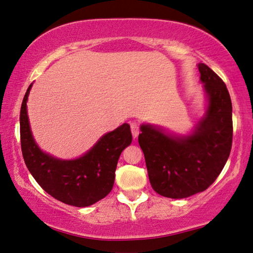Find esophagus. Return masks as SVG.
I'll return each instance as SVG.
<instances>
[{"label": "esophagus", "instance_id": "obj_1", "mask_svg": "<svg viewBox=\"0 0 253 253\" xmlns=\"http://www.w3.org/2000/svg\"><path fill=\"white\" fill-rule=\"evenodd\" d=\"M130 130H131V134H133L134 137H137V135L139 134V126L136 123H131Z\"/></svg>", "mask_w": 253, "mask_h": 253}]
</instances>
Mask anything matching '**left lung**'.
I'll use <instances>...</instances> for the list:
<instances>
[{
  "instance_id": "left-lung-1",
  "label": "left lung",
  "mask_w": 253,
  "mask_h": 253,
  "mask_svg": "<svg viewBox=\"0 0 253 253\" xmlns=\"http://www.w3.org/2000/svg\"><path fill=\"white\" fill-rule=\"evenodd\" d=\"M208 95L206 116L187 137H177L143 125L138 136L155 192L186 198L206 190L222 172L232 148V102L223 80L205 64L198 65Z\"/></svg>"
}]
</instances>
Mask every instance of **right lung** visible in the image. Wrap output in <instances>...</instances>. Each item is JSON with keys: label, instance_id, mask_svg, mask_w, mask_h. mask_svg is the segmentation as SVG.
Returning <instances> with one entry per match:
<instances>
[{"label": "right lung", "instance_id": "add662e5", "mask_svg": "<svg viewBox=\"0 0 253 253\" xmlns=\"http://www.w3.org/2000/svg\"><path fill=\"white\" fill-rule=\"evenodd\" d=\"M20 110V141L23 160L36 181L59 202L86 207L105 198L112 189L115 171L124 148L131 143L130 127L124 124L106 134L80 159L62 161L42 153L33 138L27 116V100Z\"/></svg>", "mask_w": 253, "mask_h": 253}]
</instances>
